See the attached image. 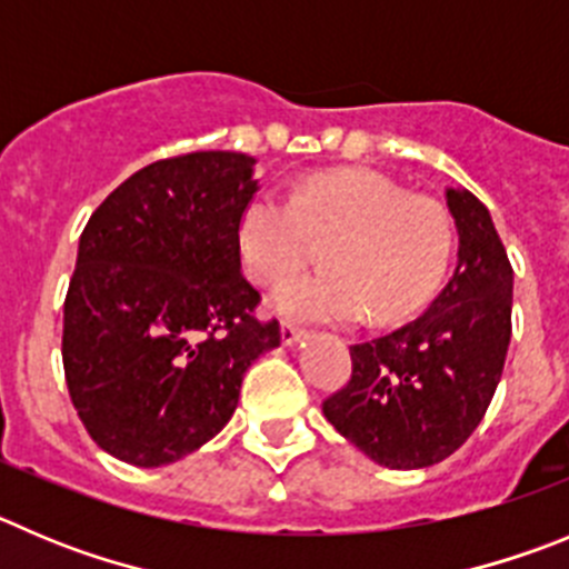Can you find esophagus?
Segmentation results:
<instances>
[{"mask_svg":"<svg viewBox=\"0 0 569 569\" xmlns=\"http://www.w3.org/2000/svg\"><path fill=\"white\" fill-rule=\"evenodd\" d=\"M303 335H306L303 326H297V322H291V320H280V337H283L286 346H295V342L300 340Z\"/></svg>","mask_w":569,"mask_h":569,"instance_id":"1","label":"esophagus"}]
</instances>
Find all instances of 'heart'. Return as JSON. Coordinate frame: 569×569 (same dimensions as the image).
Wrapping results in <instances>:
<instances>
[{
	"label": "heart",
	"mask_w": 569,
	"mask_h": 569,
	"mask_svg": "<svg viewBox=\"0 0 569 569\" xmlns=\"http://www.w3.org/2000/svg\"><path fill=\"white\" fill-rule=\"evenodd\" d=\"M315 239H331L326 273L290 279ZM240 260L260 283L282 280L272 306L286 317L377 322L417 315L442 283L453 254V223L433 198L411 196L373 170L315 172L291 189L258 192L238 223Z\"/></svg>",
	"instance_id": "obj_1"
}]
</instances>
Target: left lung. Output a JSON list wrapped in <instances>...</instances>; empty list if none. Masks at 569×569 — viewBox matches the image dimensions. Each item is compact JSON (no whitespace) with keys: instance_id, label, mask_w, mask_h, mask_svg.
<instances>
[{"instance_id":"1","label":"left lung","mask_w":569,"mask_h":569,"mask_svg":"<svg viewBox=\"0 0 569 569\" xmlns=\"http://www.w3.org/2000/svg\"><path fill=\"white\" fill-rule=\"evenodd\" d=\"M459 263L428 311L351 346V377L322 413L373 462L397 470L448 459L482 422L510 342L513 266L488 209L448 189Z\"/></svg>"}]
</instances>
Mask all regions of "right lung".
Here are the masks:
<instances>
[{"label": "right lung", "mask_w": 569, "mask_h": 569, "mask_svg": "<svg viewBox=\"0 0 569 569\" xmlns=\"http://www.w3.org/2000/svg\"><path fill=\"white\" fill-rule=\"evenodd\" d=\"M254 158H161L99 203L64 297L61 362L90 439L121 462L161 468L221 431L240 382L280 346L240 272L238 223L258 192Z\"/></svg>", "instance_id": "1"}]
</instances>
